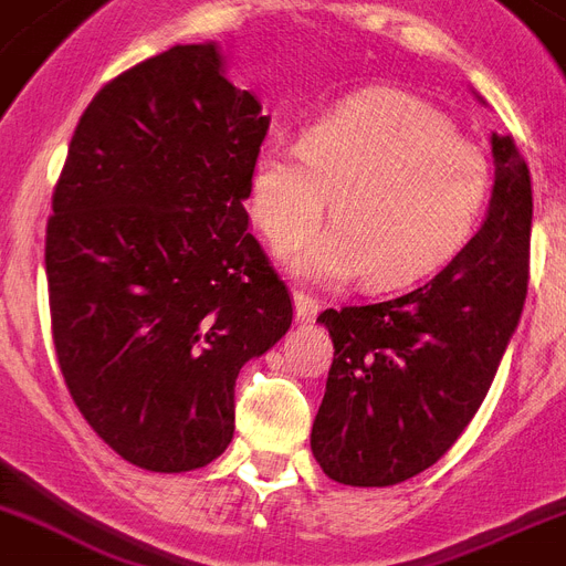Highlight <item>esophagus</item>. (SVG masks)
I'll list each match as a JSON object with an SVG mask.
<instances>
[{
  "mask_svg": "<svg viewBox=\"0 0 566 566\" xmlns=\"http://www.w3.org/2000/svg\"><path fill=\"white\" fill-rule=\"evenodd\" d=\"M293 305H296V319H302V323H308V319L317 317L319 302L314 300V296H308V293H293Z\"/></svg>",
  "mask_w": 566,
  "mask_h": 566,
  "instance_id": "obj_1",
  "label": "esophagus"
}]
</instances>
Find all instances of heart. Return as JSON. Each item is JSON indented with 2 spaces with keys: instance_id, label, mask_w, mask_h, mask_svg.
I'll use <instances>...</instances> for the list:
<instances>
[{
  "instance_id": "1",
  "label": "heart",
  "mask_w": 566,
  "mask_h": 566,
  "mask_svg": "<svg viewBox=\"0 0 566 566\" xmlns=\"http://www.w3.org/2000/svg\"><path fill=\"white\" fill-rule=\"evenodd\" d=\"M491 193V167L431 102L394 87L346 96L302 132L270 137L252 167V213L275 249L326 217L335 229L291 252L319 282L394 291L431 275L464 249Z\"/></svg>"
}]
</instances>
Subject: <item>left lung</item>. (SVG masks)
<instances>
[{
    "mask_svg": "<svg viewBox=\"0 0 566 566\" xmlns=\"http://www.w3.org/2000/svg\"><path fill=\"white\" fill-rule=\"evenodd\" d=\"M496 181L475 238L417 291L326 308L335 344L311 452L328 479L387 488L429 470L484 402L523 314L532 176L511 137H491Z\"/></svg>",
    "mask_w": 566,
    "mask_h": 566,
    "instance_id": "obj_1",
    "label": "left lung"
}]
</instances>
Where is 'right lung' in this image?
<instances>
[{
	"label": "right lung",
	"mask_w": 566,
	"mask_h": 566,
	"mask_svg": "<svg viewBox=\"0 0 566 566\" xmlns=\"http://www.w3.org/2000/svg\"><path fill=\"white\" fill-rule=\"evenodd\" d=\"M270 117L213 43L111 78L70 140L46 222L66 390L128 464L185 473L234 434V381L291 328L243 199Z\"/></svg>",
	"instance_id": "add662e5"
}]
</instances>
